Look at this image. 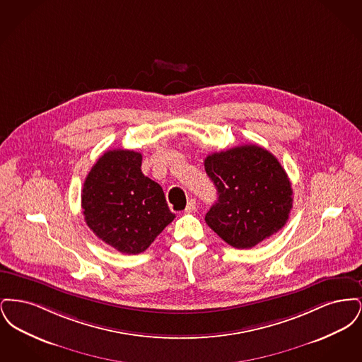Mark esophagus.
I'll use <instances>...</instances> for the list:
<instances>
[{
    "mask_svg": "<svg viewBox=\"0 0 362 362\" xmlns=\"http://www.w3.org/2000/svg\"><path fill=\"white\" fill-rule=\"evenodd\" d=\"M195 209H197L195 199H189L187 202V206H186V213H192V211H195Z\"/></svg>",
    "mask_w": 362,
    "mask_h": 362,
    "instance_id": "obj_1",
    "label": "esophagus"
}]
</instances>
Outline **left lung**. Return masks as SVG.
Listing matches in <instances>:
<instances>
[{
	"mask_svg": "<svg viewBox=\"0 0 362 362\" xmlns=\"http://www.w3.org/2000/svg\"><path fill=\"white\" fill-rule=\"evenodd\" d=\"M218 199L206 224L229 245L247 250L282 229L293 206L292 183L276 156L243 145L205 158Z\"/></svg>",
	"mask_w": 362,
	"mask_h": 362,
	"instance_id": "obj_1",
	"label": "left lung"
}]
</instances>
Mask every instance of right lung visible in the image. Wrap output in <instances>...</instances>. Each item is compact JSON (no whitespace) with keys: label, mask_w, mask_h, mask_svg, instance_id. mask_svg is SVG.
Here are the masks:
<instances>
[{"label":"right lung","mask_w":362,"mask_h":362,"mask_svg":"<svg viewBox=\"0 0 362 362\" xmlns=\"http://www.w3.org/2000/svg\"><path fill=\"white\" fill-rule=\"evenodd\" d=\"M141 163L138 152H105L88 173L81 194L86 225L127 255L144 252L175 218L161 186L142 173Z\"/></svg>","instance_id":"right-lung-1"}]
</instances>
